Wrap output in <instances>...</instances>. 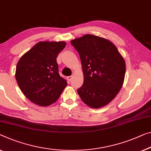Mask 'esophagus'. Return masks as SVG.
I'll return each instance as SVG.
<instances>
[{
  "instance_id": "34e87169",
  "label": "esophagus",
  "mask_w": 151,
  "mask_h": 151,
  "mask_svg": "<svg viewBox=\"0 0 151 151\" xmlns=\"http://www.w3.org/2000/svg\"><path fill=\"white\" fill-rule=\"evenodd\" d=\"M73 76H68V77H67V80H68V82H70L72 79H73Z\"/></svg>"
}]
</instances>
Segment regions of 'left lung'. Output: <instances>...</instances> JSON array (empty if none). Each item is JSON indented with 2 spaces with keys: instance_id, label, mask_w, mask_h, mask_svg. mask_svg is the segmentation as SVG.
I'll return each instance as SVG.
<instances>
[{
  "instance_id": "left-lung-1",
  "label": "left lung",
  "mask_w": 151,
  "mask_h": 151,
  "mask_svg": "<svg viewBox=\"0 0 151 151\" xmlns=\"http://www.w3.org/2000/svg\"><path fill=\"white\" fill-rule=\"evenodd\" d=\"M79 54L84 75L77 89L83 102L93 109L109 104L123 86L125 63L110 40L92 35L71 40Z\"/></svg>"
}]
</instances>
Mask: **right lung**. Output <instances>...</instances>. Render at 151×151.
Instances as JSON below:
<instances>
[{
    "label": "right lung",
    "instance_id": "right-lung-1",
    "mask_svg": "<svg viewBox=\"0 0 151 151\" xmlns=\"http://www.w3.org/2000/svg\"><path fill=\"white\" fill-rule=\"evenodd\" d=\"M66 42H39L18 62L15 78L26 97L35 104L47 106L61 95L68 83L60 76L56 58Z\"/></svg>",
    "mask_w": 151,
    "mask_h": 151
}]
</instances>
